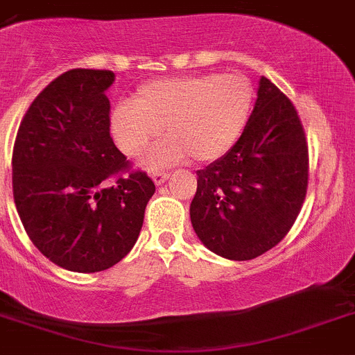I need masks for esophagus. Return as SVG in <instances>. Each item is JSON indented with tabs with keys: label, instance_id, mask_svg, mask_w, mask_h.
Returning <instances> with one entry per match:
<instances>
[{
	"label": "esophagus",
	"instance_id": "esophagus-1",
	"mask_svg": "<svg viewBox=\"0 0 355 355\" xmlns=\"http://www.w3.org/2000/svg\"><path fill=\"white\" fill-rule=\"evenodd\" d=\"M151 180H153V183L157 184V187H160V184H164L165 181L168 180V174L167 172H153V174H151Z\"/></svg>",
	"mask_w": 355,
	"mask_h": 355
}]
</instances>
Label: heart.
Wrapping results in <instances>:
<instances>
[{
  "label": "heart",
  "instance_id": "1",
  "mask_svg": "<svg viewBox=\"0 0 355 355\" xmlns=\"http://www.w3.org/2000/svg\"><path fill=\"white\" fill-rule=\"evenodd\" d=\"M254 92L242 74H198L146 83L132 103H121L111 114V130L129 157L143 153L162 136L171 137L150 151L143 164L167 167L193 157L214 162L228 153L251 116Z\"/></svg>",
  "mask_w": 355,
  "mask_h": 355
}]
</instances>
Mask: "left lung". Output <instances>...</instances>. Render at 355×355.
Here are the masks:
<instances>
[{
	"mask_svg": "<svg viewBox=\"0 0 355 355\" xmlns=\"http://www.w3.org/2000/svg\"><path fill=\"white\" fill-rule=\"evenodd\" d=\"M309 187V146L291 101L261 76L254 110L232 150L197 171L190 205L202 244L245 261L275 248L295 225Z\"/></svg>",
	"mask_w": 355,
	"mask_h": 355,
	"instance_id": "left-lung-1",
	"label": "left lung"
}]
</instances>
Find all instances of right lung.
<instances>
[{
  "mask_svg": "<svg viewBox=\"0 0 355 355\" xmlns=\"http://www.w3.org/2000/svg\"><path fill=\"white\" fill-rule=\"evenodd\" d=\"M113 82V71H66L33 101L13 144L20 221L38 251L71 272H101L129 254L155 193L110 136Z\"/></svg>",
  "mask_w": 355,
  "mask_h": 355,
  "instance_id": "add662e5",
  "label": "right lung"
}]
</instances>
